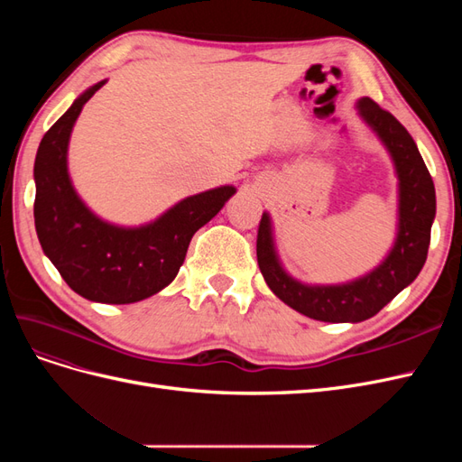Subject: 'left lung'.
<instances>
[{
	"mask_svg": "<svg viewBox=\"0 0 462 462\" xmlns=\"http://www.w3.org/2000/svg\"><path fill=\"white\" fill-rule=\"evenodd\" d=\"M358 117L385 146L397 175V233L387 256L365 275L345 283L310 285L292 277L279 258L273 221L262 214L256 241L260 272L273 295L292 310L329 324L365 321L380 312L420 273L436 217V189L409 131L370 97L356 102Z\"/></svg>",
	"mask_w": 462,
	"mask_h": 462,
	"instance_id": "8db88e82",
	"label": "left lung"
}]
</instances>
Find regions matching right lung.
<instances>
[{
	"label": "right lung",
	"instance_id": "1",
	"mask_svg": "<svg viewBox=\"0 0 462 462\" xmlns=\"http://www.w3.org/2000/svg\"><path fill=\"white\" fill-rule=\"evenodd\" d=\"M106 85L82 92L44 134L34 162V226L44 254L77 295L92 302L131 304L170 285L192 235L236 192L223 185L192 194L143 226L102 219L79 197L69 175V141L82 107Z\"/></svg>",
	"mask_w": 462,
	"mask_h": 462
}]
</instances>
